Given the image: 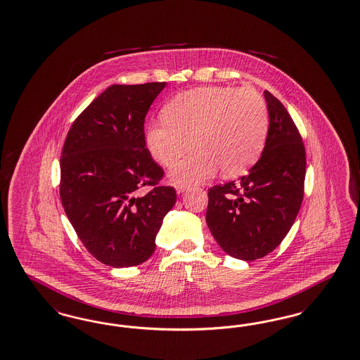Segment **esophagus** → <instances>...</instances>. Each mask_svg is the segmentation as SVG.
Masks as SVG:
<instances>
[{
	"label": "esophagus",
	"mask_w": 360,
	"mask_h": 360,
	"mask_svg": "<svg viewBox=\"0 0 360 360\" xmlns=\"http://www.w3.org/2000/svg\"><path fill=\"white\" fill-rule=\"evenodd\" d=\"M186 188L187 186H176V193H178V194H181V193H184Z\"/></svg>",
	"instance_id": "obj_1"
}]
</instances>
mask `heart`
<instances>
[{"instance_id": "heart-1", "label": "heart", "mask_w": 360, "mask_h": 360, "mask_svg": "<svg viewBox=\"0 0 360 360\" xmlns=\"http://www.w3.org/2000/svg\"><path fill=\"white\" fill-rule=\"evenodd\" d=\"M163 117L148 124L146 144L165 167L182 158L190 141L195 153L178 163L170 179L186 186L212 178L244 173L259 158L268 132V108L253 88L200 86L176 95Z\"/></svg>"}]
</instances>
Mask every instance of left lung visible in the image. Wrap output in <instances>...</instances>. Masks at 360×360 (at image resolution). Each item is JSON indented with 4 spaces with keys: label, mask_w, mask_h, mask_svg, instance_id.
I'll return each mask as SVG.
<instances>
[{
    "label": "left lung",
    "mask_w": 360,
    "mask_h": 360,
    "mask_svg": "<svg viewBox=\"0 0 360 360\" xmlns=\"http://www.w3.org/2000/svg\"><path fill=\"white\" fill-rule=\"evenodd\" d=\"M269 127L262 154L248 175L209 188L206 224L231 257L253 261L285 238L304 195L305 150L287 108L264 91Z\"/></svg>",
    "instance_id": "obj_1"
}]
</instances>
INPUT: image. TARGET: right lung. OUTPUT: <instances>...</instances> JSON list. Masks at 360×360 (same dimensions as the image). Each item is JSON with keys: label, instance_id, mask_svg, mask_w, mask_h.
<instances>
[{"label": "right lung", "instance_id": "obj_1", "mask_svg": "<svg viewBox=\"0 0 360 360\" xmlns=\"http://www.w3.org/2000/svg\"><path fill=\"white\" fill-rule=\"evenodd\" d=\"M166 83L108 86L77 116L60 158V198L86 250L112 268L141 265L155 250L173 187L146 148L144 117ZM153 186L144 196L139 188Z\"/></svg>", "mask_w": 360, "mask_h": 360}]
</instances>
